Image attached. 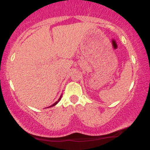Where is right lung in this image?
<instances>
[{
	"mask_svg": "<svg viewBox=\"0 0 150 150\" xmlns=\"http://www.w3.org/2000/svg\"><path fill=\"white\" fill-rule=\"evenodd\" d=\"M61 97H62V95L61 96V97H60V98H59V99H58V100L57 101H56V102H55V103H54V104H53L52 105H51V106H49V107H52V106H55V105H56V104H58V102H59V101H60V100H61Z\"/></svg>",
	"mask_w": 150,
	"mask_h": 150,
	"instance_id": "1",
	"label": "right lung"
}]
</instances>
